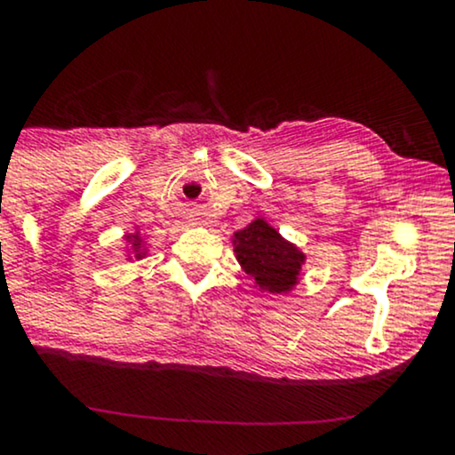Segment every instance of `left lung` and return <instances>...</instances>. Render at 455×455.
Here are the masks:
<instances>
[{"label":"left lung","mask_w":455,"mask_h":455,"mask_svg":"<svg viewBox=\"0 0 455 455\" xmlns=\"http://www.w3.org/2000/svg\"><path fill=\"white\" fill-rule=\"evenodd\" d=\"M235 257L265 293L284 295L299 282L306 254L286 242L271 224L257 218L233 235Z\"/></svg>","instance_id":"8db88e82"}]
</instances>
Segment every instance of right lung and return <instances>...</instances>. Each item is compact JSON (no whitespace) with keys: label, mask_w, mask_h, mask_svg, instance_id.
Returning <instances> with one entry per match:
<instances>
[{"label":"right lung","mask_w":455,"mask_h":455,"mask_svg":"<svg viewBox=\"0 0 455 455\" xmlns=\"http://www.w3.org/2000/svg\"><path fill=\"white\" fill-rule=\"evenodd\" d=\"M126 242L130 243V252H132L134 259H143L145 257V242L140 239V233H132V235H126Z\"/></svg>","instance_id":"obj_1"}]
</instances>
